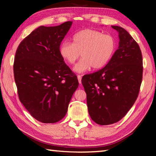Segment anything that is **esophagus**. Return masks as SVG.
Wrapping results in <instances>:
<instances>
[{"instance_id":"1","label":"esophagus","mask_w":156,"mask_h":156,"mask_svg":"<svg viewBox=\"0 0 156 156\" xmlns=\"http://www.w3.org/2000/svg\"><path fill=\"white\" fill-rule=\"evenodd\" d=\"M77 77H78V82H79V84H82V82H81L82 76H80V75H78V76H77Z\"/></svg>"}]
</instances>
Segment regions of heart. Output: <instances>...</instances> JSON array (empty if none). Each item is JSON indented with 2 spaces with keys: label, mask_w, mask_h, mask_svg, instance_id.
<instances>
[{
  "label": "heart",
  "mask_w": 156,
  "mask_h": 156,
  "mask_svg": "<svg viewBox=\"0 0 156 156\" xmlns=\"http://www.w3.org/2000/svg\"><path fill=\"white\" fill-rule=\"evenodd\" d=\"M116 48L115 38L109 34L94 30H84L73 36V43L63 41L60 46V56L69 65L82 58L73 68L77 73H83L92 67L100 69L112 59Z\"/></svg>",
  "instance_id": "heart-1"
}]
</instances>
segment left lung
<instances>
[{
	"label": "left lung",
	"instance_id": "1",
	"mask_svg": "<svg viewBox=\"0 0 156 156\" xmlns=\"http://www.w3.org/2000/svg\"><path fill=\"white\" fill-rule=\"evenodd\" d=\"M112 27L118 32V49L104 68L82 78L89 115L100 125L117 122L127 113L138 98L143 72L138 44L125 29Z\"/></svg>",
	"mask_w": 156,
	"mask_h": 156
}]
</instances>
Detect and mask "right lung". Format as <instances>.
Returning a JSON list of instances; mask_svg holds the SVG:
<instances>
[{
	"label": "right lung",
	"instance_id": "add662e5",
	"mask_svg": "<svg viewBox=\"0 0 156 156\" xmlns=\"http://www.w3.org/2000/svg\"><path fill=\"white\" fill-rule=\"evenodd\" d=\"M72 21L40 27L23 39L16 52L14 79L19 99L33 118L43 123L62 120L78 80L59 49Z\"/></svg>",
	"mask_w": 156,
	"mask_h": 156
}]
</instances>
